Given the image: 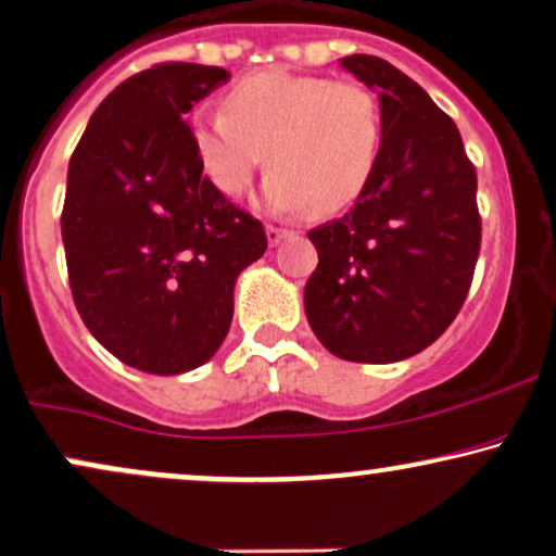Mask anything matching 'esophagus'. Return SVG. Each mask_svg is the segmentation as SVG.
<instances>
[{
	"mask_svg": "<svg viewBox=\"0 0 556 556\" xmlns=\"http://www.w3.org/2000/svg\"><path fill=\"white\" fill-rule=\"evenodd\" d=\"M292 230L287 228H279V226H266V241H269V245H277L279 241H282L285 236H290Z\"/></svg>",
	"mask_w": 556,
	"mask_h": 556,
	"instance_id": "1",
	"label": "esophagus"
}]
</instances>
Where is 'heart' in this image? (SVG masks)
<instances>
[{"label": "heart", "mask_w": 556, "mask_h": 556, "mask_svg": "<svg viewBox=\"0 0 556 556\" xmlns=\"http://www.w3.org/2000/svg\"><path fill=\"white\" fill-rule=\"evenodd\" d=\"M379 136L377 97L364 84L285 72L245 76L226 97V112L202 110L189 121L197 161L217 192L241 197L266 156V202L315 215L364 192Z\"/></svg>", "instance_id": "b5f03b06"}]
</instances>
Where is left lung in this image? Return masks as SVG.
Segmentation results:
<instances>
[{
  "label": "left lung",
  "mask_w": 556,
  "mask_h": 556,
  "mask_svg": "<svg viewBox=\"0 0 556 556\" xmlns=\"http://www.w3.org/2000/svg\"><path fill=\"white\" fill-rule=\"evenodd\" d=\"M341 66L379 94L382 143L369 185L313 228L318 269L305 315L330 354L390 364L439 339L465 305L477 256V174L459 130L410 76L377 55Z\"/></svg>",
  "instance_id": "left-lung-1"
}]
</instances>
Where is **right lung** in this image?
I'll use <instances>...</instances> for the list:
<instances>
[{"mask_svg":"<svg viewBox=\"0 0 556 556\" xmlns=\"http://www.w3.org/2000/svg\"><path fill=\"white\" fill-rule=\"evenodd\" d=\"M228 79L200 63L130 76L68 161L61 236L76 311L149 375L197 369L220 349L238 274L266 251L264 226L210 185L181 121Z\"/></svg>","mask_w":556,"mask_h":556,"instance_id":"add662e5","label":"right lung"}]
</instances>
